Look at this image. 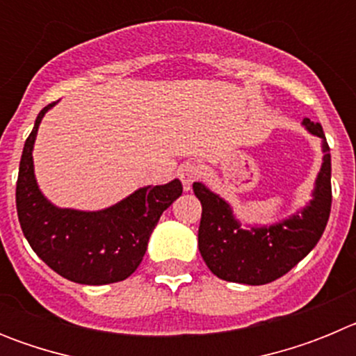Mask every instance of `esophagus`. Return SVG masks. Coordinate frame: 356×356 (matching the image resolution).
<instances>
[{
  "label": "esophagus",
  "instance_id": "obj_1",
  "mask_svg": "<svg viewBox=\"0 0 356 356\" xmlns=\"http://www.w3.org/2000/svg\"><path fill=\"white\" fill-rule=\"evenodd\" d=\"M178 172H180L181 184L185 185V188H188L191 185L194 184V181L197 180V178H200L201 168H200V163L187 162V163H184V165H181L180 171H178Z\"/></svg>",
  "mask_w": 356,
  "mask_h": 356
}]
</instances>
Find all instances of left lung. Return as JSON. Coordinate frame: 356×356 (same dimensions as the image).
Listing matches in <instances>:
<instances>
[{
  "instance_id": "8db88e82",
  "label": "left lung",
  "mask_w": 356,
  "mask_h": 356,
  "mask_svg": "<svg viewBox=\"0 0 356 356\" xmlns=\"http://www.w3.org/2000/svg\"><path fill=\"white\" fill-rule=\"evenodd\" d=\"M301 124L321 139L323 163L308 203L291 216L269 225L242 222L225 197L203 181H194V194L203 207L197 248L217 278L246 285L271 284L319 242L332 209V156L319 122L305 118Z\"/></svg>"
}]
</instances>
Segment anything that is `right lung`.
I'll return each instance as SVG.
<instances>
[{"instance_id": "1", "label": "right lung", "mask_w": 356, "mask_h": 356, "mask_svg": "<svg viewBox=\"0 0 356 356\" xmlns=\"http://www.w3.org/2000/svg\"><path fill=\"white\" fill-rule=\"evenodd\" d=\"M55 105L39 112L19 163L15 207L23 234L39 259L65 280L81 285L122 282L143 262L160 216L181 196V181L146 185L102 210L56 207L40 191L33 165L37 131Z\"/></svg>"}]
</instances>
